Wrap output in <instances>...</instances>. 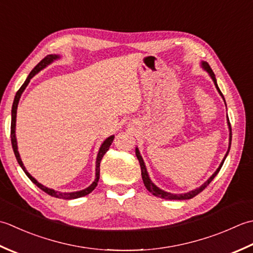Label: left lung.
<instances>
[{
	"label": "left lung",
	"instance_id": "obj_1",
	"mask_svg": "<svg viewBox=\"0 0 253 253\" xmlns=\"http://www.w3.org/2000/svg\"><path fill=\"white\" fill-rule=\"evenodd\" d=\"M202 68H203L206 72H208V73L210 74L211 77H212V80H213V82H214L216 89L218 90L219 95H220L221 97H223V99H224V101H225V98H224L223 94H221V91H220V89L218 88V86H217V82H216V77H215L214 72L212 71V69H211V66L209 65L208 62H202ZM227 123H228V127H229V146H228V151H227V153H226V155H225L224 159H223V161H221V163H220V165H219V167H218L217 170H216V171L212 174V176H211V177L208 179V181H205L202 185H201L200 188H197L195 190H192V191H189L188 193H183V194H172V193H169V192L164 191V190H162V189H159L158 187H156V185L151 181V179H149V177H148V173H147V170H146V167H145V164H144V161H143V158H142V156H141V154H140V152H138V148H135L136 157H137V159H138V162H140V166H141V172H142L143 182H144V185H145L148 191L151 192L153 195H155V197H157V198H162V199H166V200H189V199L194 198L195 195H198L200 192H202L203 190L211 183V181H212V180L216 177V174H217V173L219 172V170H220L221 166H223L225 159H226V157H227L228 153H229L230 145H231V126H230V122H229L228 118H227Z\"/></svg>",
	"mask_w": 253,
	"mask_h": 253
}]
</instances>
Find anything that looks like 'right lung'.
<instances>
[{
    "mask_svg": "<svg viewBox=\"0 0 253 253\" xmlns=\"http://www.w3.org/2000/svg\"><path fill=\"white\" fill-rule=\"evenodd\" d=\"M60 55H56V54H49L45 56L44 59L41 60L39 63L35 66V68L33 69V71L30 72L29 75L27 79H26L25 83L22 85V87L17 90L16 95H15V98H14V102H13V107H12V122H11V141H12V146H13V151H14V154H15V157H16L17 162L19 164V166L22 167V169L24 170V172L26 173V176H27L32 181L37 185V187L39 189L42 190V191H44L45 193H48L49 195H51V197H54V198H59V199H64V200H72V199H77V198H82V197H85V195L89 194L92 190H94L96 187H97V183H98V180H99V173H100V162L102 157H104L105 154L107 153L108 149H109L111 143L113 141V138H115V136L111 135L108 138H106V141L101 144V146L99 148V152H98V155H97V159H96V179L95 181L92 182L88 188H86L84 190H82V191H76V192H59V191H55V190L53 189H49L47 187H44V185H42L41 183H39L37 180H36L32 174H30L27 170H26L24 164L22 162V159H20V156H19V153L17 151V141H16V135H15V126H16V112H17V106H18V101H19V98L20 96H22L23 91L25 90L26 87H27L28 83L30 82V80L33 79V77L39 73V72L44 69L45 66L49 65L50 63H52V62L56 59H59Z\"/></svg>",
    "mask_w": 253,
    "mask_h": 253,
    "instance_id": "1",
    "label": "right lung"
}]
</instances>
